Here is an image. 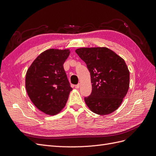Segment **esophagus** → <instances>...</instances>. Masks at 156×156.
<instances>
[{
    "mask_svg": "<svg viewBox=\"0 0 156 156\" xmlns=\"http://www.w3.org/2000/svg\"><path fill=\"white\" fill-rule=\"evenodd\" d=\"M79 87H80V84H76V85L75 86V88H77V89L79 88Z\"/></svg>",
    "mask_w": 156,
    "mask_h": 156,
    "instance_id": "34e87169",
    "label": "esophagus"
}]
</instances>
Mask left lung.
Wrapping results in <instances>:
<instances>
[{"instance_id": "left-lung-1", "label": "left lung", "mask_w": 156, "mask_h": 156, "mask_svg": "<svg viewBox=\"0 0 156 156\" xmlns=\"http://www.w3.org/2000/svg\"><path fill=\"white\" fill-rule=\"evenodd\" d=\"M90 73L92 92L84 98L87 105L98 115H108L120 107L128 91L129 72L123 58L107 48L75 50Z\"/></svg>"}]
</instances>
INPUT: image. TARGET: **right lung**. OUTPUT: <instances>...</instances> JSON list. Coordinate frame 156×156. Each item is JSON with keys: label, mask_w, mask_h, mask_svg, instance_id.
<instances>
[{"label": "right lung", "mask_w": 156, "mask_h": 156, "mask_svg": "<svg viewBox=\"0 0 156 156\" xmlns=\"http://www.w3.org/2000/svg\"><path fill=\"white\" fill-rule=\"evenodd\" d=\"M69 50L50 49L41 53L26 74L25 87L32 102L49 115L58 113L72 90L63 64Z\"/></svg>", "instance_id": "right-lung-1"}]
</instances>
